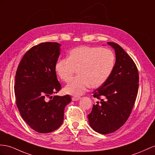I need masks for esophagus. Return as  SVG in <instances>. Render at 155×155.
Returning <instances> with one entry per match:
<instances>
[{"instance_id": "esophagus-1", "label": "esophagus", "mask_w": 155, "mask_h": 155, "mask_svg": "<svg viewBox=\"0 0 155 155\" xmlns=\"http://www.w3.org/2000/svg\"><path fill=\"white\" fill-rule=\"evenodd\" d=\"M81 99V97H72V100L73 101H78V100H79Z\"/></svg>"}]
</instances>
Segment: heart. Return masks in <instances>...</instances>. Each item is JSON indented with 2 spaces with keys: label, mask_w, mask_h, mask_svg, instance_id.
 Returning a JSON list of instances; mask_svg holds the SVG:
<instances>
[{
  "label": "heart",
  "mask_w": 155,
  "mask_h": 155,
  "mask_svg": "<svg viewBox=\"0 0 155 155\" xmlns=\"http://www.w3.org/2000/svg\"><path fill=\"white\" fill-rule=\"evenodd\" d=\"M115 55L107 48L86 46L70 50L67 58L60 59L55 65V71L63 81L69 82L78 71V77L64 88L66 94L79 96L90 86L98 88L107 81L114 69Z\"/></svg>",
  "instance_id": "heart-1"
}]
</instances>
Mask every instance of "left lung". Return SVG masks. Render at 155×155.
<instances>
[{
    "instance_id": "obj_1",
    "label": "left lung",
    "mask_w": 155,
    "mask_h": 155,
    "mask_svg": "<svg viewBox=\"0 0 155 155\" xmlns=\"http://www.w3.org/2000/svg\"><path fill=\"white\" fill-rule=\"evenodd\" d=\"M107 44L115 51V64L107 81L93 92L94 97L100 101L94 104L88 115L91 128L101 134L115 132L128 120L139 88V73L133 59L117 44Z\"/></svg>"
}]
</instances>
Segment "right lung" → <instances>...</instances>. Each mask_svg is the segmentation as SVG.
<instances>
[{"mask_svg":"<svg viewBox=\"0 0 155 155\" xmlns=\"http://www.w3.org/2000/svg\"><path fill=\"white\" fill-rule=\"evenodd\" d=\"M61 45L42 42L23 55L15 74L14 92L16 105L23 120L39 133H50L61 125L69 95L54 96L61 86L55 71ZM47 97L51 98L46 101Z\"/></svg>","mask_w":155,"mask_h":155,"instance_id":"1","label":"right lung"}]
</instances>
